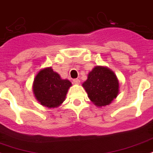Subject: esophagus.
Here are the masks:
<instances>
[{"instance_id": "34e87169", "label": "esophagus", "mask_w": 153, "mask_h": 153, "mask_svg": "<svg viewBox=\"0 0 153 153\" xmlns=\"http://www.w3.org/2000/svg\"><path fill=\"white\" fill-rule=\"evenodd\" d=\"M73 82H74V84H79V83H80L79 79H73Z\"/></svg>"}]
</instances>
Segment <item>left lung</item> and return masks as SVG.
Returning a JSON list of instances; mask_svg holds the SVG:
<instances>
[{
	"instance_id": "obj_1",
	"label": "left lung",
	"mask_w": 153,
	"mask_h": 153,
	"mask_svg": "<svg viewBox=\"0 0 153 153\" xmlns=\"http://www.w3.org/2000/svg\"><path fill=\"white\" fill-rule=\"evenodd\" d=\"M90 100L98 107L106 106L116 98L119 83L116 76L107 67L96 66L83 83Z\"/></svg>"
}]
</instances>
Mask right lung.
Segmentation results:
<instances>
[{"label":"right lung","mask_w":153,"mask_h":153,"mask_svg":"<svg viewBox=\"0 0 153 153\" xmlns=\"http://www.w3.org/2000/svg\"><path fill=\"white\" fill-rule=\"evenodd\" d=\"M68 79H62L51 67L39 71L34 79L33 91L42 105L48 108L59 106L66 98L71 86Z\"/></svg>","instance_id":"right-lung-1"}]
</instances>
